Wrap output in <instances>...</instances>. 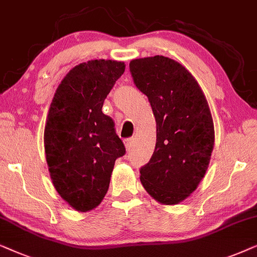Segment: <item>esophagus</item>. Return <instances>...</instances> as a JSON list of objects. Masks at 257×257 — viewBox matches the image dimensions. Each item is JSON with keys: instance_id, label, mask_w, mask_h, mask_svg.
Here are the masks:
<instances>
[{"instance_id": "esophagus-1", "label": "esophagus", "mask_w": 257, "mask_h": 257, "mask_svg": "<svg viewBox=\"0 0 257 257\" xmlns=\"http://www.w3.org/2000/svg\"><path fill=\"white\" fill-rule=\"evenodd\" d=\"M133 139H126V140H124V146H125V149H126V152H129V150L132 149V146H133Z\"/></svg>"}]
</instances>
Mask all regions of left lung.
I'll return each mask as SVG.
<instances>
[{
	"mask_svg": "<svg viewBox=\"0 0 257 257\" xmlns=\"http://www.w3.org/2000/svg\"><path fill=\"white\" fill-rule=\"evenodd\" d=\"M129 68L156 121L155 150L140 180L156 202L179 204L196 190L209 166L215 142L209 104L195 77L175 60L156 55L132 60Z\"/></svg>",
	"mask_w": 257,
	"mask_h": 257,
	"instance_id": "obj_1",
	"label": "left lung"
}]
</instances>
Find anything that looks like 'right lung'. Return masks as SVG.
<instances>
[{
    "instance_id": "1",
    "label": "right lung",
    "mask_w": 257,
    "mask_h": 257,
    "mask_svg": "<svg viewBox=\"0 0 257 257\" xmlns=\"http://www.w3.org/2000/svg\"><path fill=\"white\" fill-rule=\"evenodd\" d=\"M124 62L90 60L69 70L55 91L44 126V152L55 189L73 209L87 213L107 194L124 146L103 102L124 73Z\"/></svg>"
}]
</instances>
